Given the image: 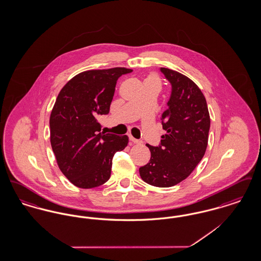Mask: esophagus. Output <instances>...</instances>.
Wrapping results in <instances>:
<instances>
[{
  "mask_svg": "<svg viewBox=\"0 0 261 261\" xmlns=\"http://www.w3.org/2000/svg\"><path fill=\"white\" fill-rule=\"evenodd\" d=\"M129 140H130L132 143H134V144H140V143H141L140 140H137V139H135L133 136H131V135H129Z\"/></svg>",
  "mask_w": 261,
  "mask_h": 261,
  "instance_id": "1",
  "label": "esophagus"
}]
</instances>
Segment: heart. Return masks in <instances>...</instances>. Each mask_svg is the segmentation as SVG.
<instances>
[{
  "instance_id": "obj_1",
  "label": "heart",
  "mask_w": 261,
  "mask_h": 261,
  "mask_svg": "<svg viewBox=\"0 0 261 261\" xmlns=\"http://www.w3.org/2000/svg\"><path fill=\"white\" fill-rule=\"evenodd\" d=\"M148 82H159L160 83V79L159 77L153 73L149 74L146 79H145V82L144 83H148Z\"/></svg>"
}]
</instances>
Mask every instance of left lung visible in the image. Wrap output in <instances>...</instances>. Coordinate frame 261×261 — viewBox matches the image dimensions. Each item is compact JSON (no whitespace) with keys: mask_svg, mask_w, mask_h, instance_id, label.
<instances>
[{"mask_svg":"<svg viewBox=\"0 0 261 261\" xmlns=\"http://www.w3.org/2000/svg\"><path fill=\"white\" fill-rule=\"evenodd\" d=\"M161 71L171 85L168 108L162 116L166 134L158 147L147 144L150 160L139 172L149 185L167 188L185 180L203 158L211 117L206 99L190 78L165 67Z\"/></svg>","mask_w":261,"mask_h":261,"instance_id":"8db88e82","label":"left lung"}]
</instances>
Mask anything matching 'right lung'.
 I'll return each instance as SVG.
<instances>
[{
    "label": "right lung",
    "mask_w": 261,
    "mask_h": 261,
    "mask_svg": "<svg viewBox=\"0 0 261 261\" xmlns=\"http://www.w3.org/2000/svg\"><path fill=\"white\" fill-rule=\"evenodd\" d=\"M125 67L88 70L62 88L50 113V145L63 175L76 187L96 188L111 177L112 159L128 137L100 132L98 118L110 112L118 78Z\"/></svg>",
    "instance_id": "obj_1"
}]
</instances>
